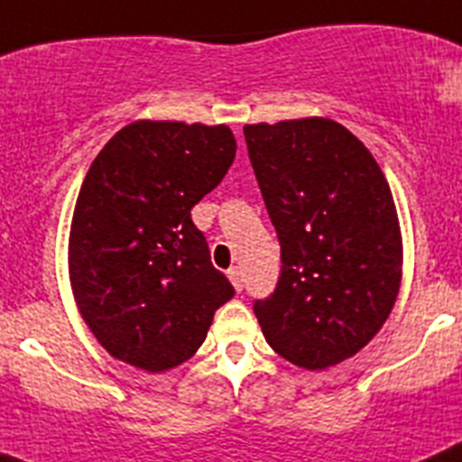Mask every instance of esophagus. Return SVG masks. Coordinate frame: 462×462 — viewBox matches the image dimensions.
<instances>
[{
  "label": "esophagus",
  "mask_w": 462,
  "mask_h": 462,
  "mask_svg": "<svg viewBox=\"0 0 462 462\" xmlns=\"http://www.w3.org/2000/svg\"><path fill=\"white\" fill-rule=\"evenodd\" d=\"M227 278L232 281V285H235L236 292H241V290H244V272H241V267L227 269Z\"/></svg>",
  "instance_id": "1"
}]
</instances>
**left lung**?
I'll return each instance as SVG.
<instances>
[{
    "mask_svg": "<svg viewBox=\"0 0 462 462\" xmlns=\"http://www.w3.org/2000/svg\"><path fill=\"white\" fill-rule=\"evenodd\" d=\"M248 159L281 241V278L253 303L290 364L322 371L382 329L401 288L396 205L380 165L331 119L244 126Z\"/></svg>",
    "mask_w": 462,
    "mask_h": 462,
    "instance_id": "1",
    "label": "left lung"
}]
</instances>
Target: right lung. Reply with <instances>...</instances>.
<instances>
[{
  "mask_svg": "<svg viewBox=\"0 0 462 462\" xmlns=\"http://www.w3.org/2000/svg\"><path fill=\"white\" fill-rule=\"evenodd\" d=\"M235 152L223 124L143 119L91 163L70 223L69 273L82 319L115 359L149 373L184 364L235 294L190 218Z\"/></svg>",
  "mask_w": 462,
  "mask_h": 462,
  "instance_id": "obj_1",
  "label": "right lung"
}]
</instances>
